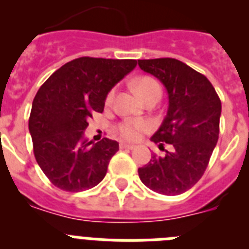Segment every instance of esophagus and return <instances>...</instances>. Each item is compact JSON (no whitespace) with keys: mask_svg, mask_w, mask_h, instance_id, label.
I'll use <instances>...</instances> for the list:
<instances>
[{"mask_svg":"<svg viewBox=\"0 0 249 249\" xmlns=\"http://www.w3.org/2000/svg\"><path fill=\"white\" fill-rule=\"evenodd\" d=\"M120 148L121 149H133L135 148V146H133V144H128V143H121Z\"/></svg>","mask_w":249,"mask_h":249,"instance_id":"obj_1","label":"esophagus"}]
</instances>
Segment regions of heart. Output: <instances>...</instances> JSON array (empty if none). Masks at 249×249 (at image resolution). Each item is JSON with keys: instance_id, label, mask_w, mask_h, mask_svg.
<instances>
[{"instance_id": "1", "label": "heart", "mask_w": 249, "mask_h": 249, "mask_svg": "<svg viewBox=\"0 0 249 249\" xmlns=\"http://www.w3.org/2000/svg\"><path fill=\"white\" fill-rule=\"evenodd\" d=\"M133 89L142 101L149 96H160V94H162V89H160V83L152 77H141V78L136 80L133 82ZM112 96H113V92H109V94L107 96V102H111ZM147 127H148V124H147L146 121L126 120L118 124L117 132L123 140L135 141L140 137L142 132L146 131Z\"/></svg>"}]
</instances>
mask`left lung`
<instances>
[{"label": "left lung", "instance_id": "left-lung-1", "mask_svg": "<svg viewBox=\"0 0 249 249\" xmlns=\"http://www.w3.org/2000/svg\"><path fill=\"white\" fill-rule=\"evenodd\" d=\"M138 66L168 94L166 117L151 141L172 146L163 157L152 156L138 168V176L153 192L181 195L201 179L208 166L218 141L221 100L203 74L178 59H140Z\"/></svg>", "mask_w": 249, "mask_h": 249}]
</instances>
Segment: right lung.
<instances>
[{"label":"right lung","instance_id":"right-lung-1","mask_svg":"<svg viewBox=\"0 0 249 249\" xmlns=\"http://www.w3.org/2000/svg\"><path fill=\"white\" fill-rule=\"evenodd\" d=\"M137 65L136 59L81 57L58 68L41 86L31 108L37 163L56 187L81 192L97 186L120 146L85 137L89 118L102 112L108 92Z\"/></svg>","mask_w":249,"mask_h":249}]
</instances>
